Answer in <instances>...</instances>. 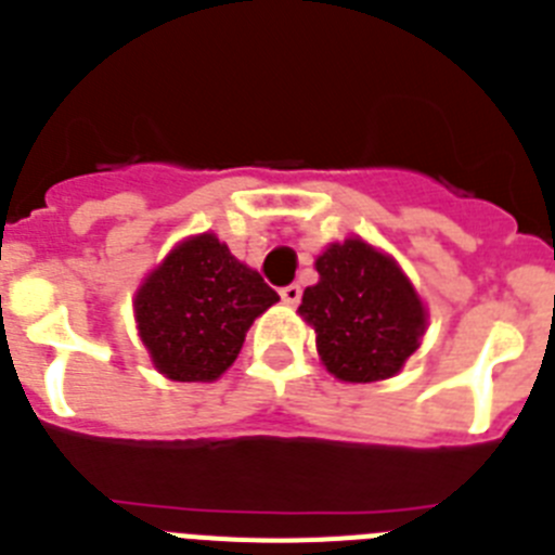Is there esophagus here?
<instances>
[{"instance_id": "esophagus-1", "label": "esophagus", "mask_w": 555, "mask_h": 555, "mask_svg": "<svg viewBox=\"0 0 555 555\" xmlns=\"http://www.w3.org/2000/svg\"><path fill=\"white\" fill-rule=\"evenodd\" d=\"M281 297H283V302H286V306H297V302H300V297H302V288L297 286V283H292V286L281 288Z\"/></svg>"}]
</instances>
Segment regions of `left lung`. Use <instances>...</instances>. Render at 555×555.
Returning <instances> with one entry per match:
<instances>
[{
    "instance_id": "obj_1",
    "label": "left lung",
    "mask_w": 555,
    "mask_h": 555,
    "mask_svg": "<svg viewBox=\"0 0 555 555\" xmlns=\"http://www.w3.org/2000/svg\"><path fill=\"white\" fill-rule=\"evenodd\" d=\"M320 283L300 313L317 331L322 364L338 380L372 384L400 372L420 347L425 308L400 267L361 238L331 244L317 258Z\"/></svg>"
}]
</instances>
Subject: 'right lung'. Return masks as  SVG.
<instances>
[{
  "label": "right lung",
  "mask_w": 555,
  "mask_h": 555,
  "mask_svg": "<svg viewBox=\"0 0 555 555\" xmlns=\"http://www.w3.org/2000/svg\"><path fill=\"white\" fill-rule=\"evenodd\" d=\"M281 300L217 235L171 249L135 294V320L152 361L171 380H217L242 352L255 317Z\"/></svg>",
  "instance_id": "obj_1"
}]
</instances>
